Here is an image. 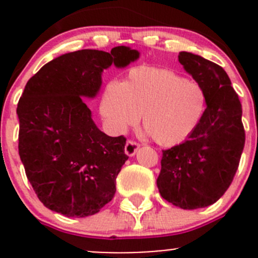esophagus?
<instances>
[{
    "label": "esophagus",
    "mask_w": 258,
    "mask_h": 258,
    "mask_svg": "<svg viewBox=\"0 0 258 258\" xmlns=\"http://www.w3.org/2000/svg\"><path fill=\"white\" fill-rule=\"evenodd\" d=\"M139 148H140V145L137 144L136 141H134V140H128V141L126 142V145H124V152H126V155L128 156H134L135 153L137 152Z\"/></svg>",
    "instance_id": "obj_1"
}]
</instances>
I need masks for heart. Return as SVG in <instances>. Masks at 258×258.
I'll return each instance as SVG.
<instances>
[{"instance_id": "1", "label": "heart", "mask_w": 258, "mask_h": 258, "mask_svg": "<svg viewBox=\"0 0 258 258\" xmlns=\"http://www.w3.org/2000/svg\"><path fill=\"white\" fill-rule=\"evenodd\" d=\"M206 107L199 83L172 70L137 67L123 83L113 81L101 100V113L114 134L135 126L142 114L146 131L157 144L175 146L191 136Z\"/></svg>"}]
</instances>
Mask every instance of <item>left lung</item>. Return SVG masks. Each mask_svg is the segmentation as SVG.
<instances>
[{
  "instance_id": "1",
  "label": "left lung",
  "mask_w": 258,
  "mask_h": 258,
  "mask_svg": "<svg viewBox=\"0 0 258 258\" xmlns=\"http://www.w3.org/2000/svg\"><path fill=\"white\" fill-rule=\"evenodd\" d=\"M178 61L204 88L207 107L186 141L162 151L157 187L170 204L196 210L215 204L232 183L244 147L242 106L222 67L189 52Z\"/></svg>"
}]
</instances>
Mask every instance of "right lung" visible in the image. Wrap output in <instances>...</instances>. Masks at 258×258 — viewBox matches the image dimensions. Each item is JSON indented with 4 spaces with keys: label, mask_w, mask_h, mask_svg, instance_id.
<instances>
[{
    "label": "right lung",
    "mask_w": 258,
    "mask_h": 258,
    "mask_svg": "<svg viewBox=\"0 0 258 258\" xmlns=\"http://www.w3.org/2000/svg\"><path fill=\"white\" fill-rule=\"evenodd\" d=\"M139 52L117 46L111 53L81 49L46 63L28 80L17 105L18 153L38 200L67 217L100 212L116 192L128 156L126 137L97 128L82 97H95L101 75L124 67Z\"/></svg>",
    "instance_id": "1"
}]
</instances>
